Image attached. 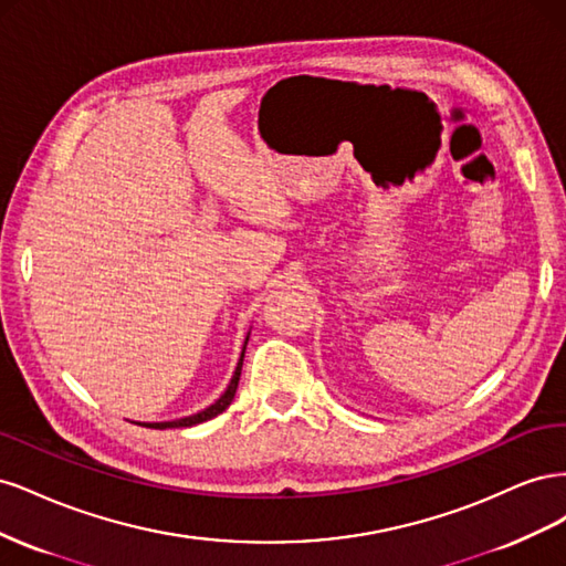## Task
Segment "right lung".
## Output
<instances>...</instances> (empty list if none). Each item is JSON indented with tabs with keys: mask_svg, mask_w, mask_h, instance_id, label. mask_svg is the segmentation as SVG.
<instances>
[{
	"mask_svg": "<svg viewBox=\"0 0 566 566\" xmlns=\"http://www.w3.org/2000/svg\"><path fill=\"white\" fill-rule=\"evenodd\" d=\"M245 345H248V342H245ZM243 354H245V349H243ZM243 354H241V361H238V366H235V373H233V378H231V382H229L227 391L221 394V397H219L210 408H205V410H200V413H196V416H188V418H181V420H172V422H146L144 427H153V430H167V427H193V424H198V422H205V420H210V418L219 416L221 410H227V408L231 406L233 397H235L238 380H241Z\"/></svg>",
	"mask_w": 566,
	"mask_h": 566,
	"instance_id": "1",
	"label": "right lung"
}]
</instances>
